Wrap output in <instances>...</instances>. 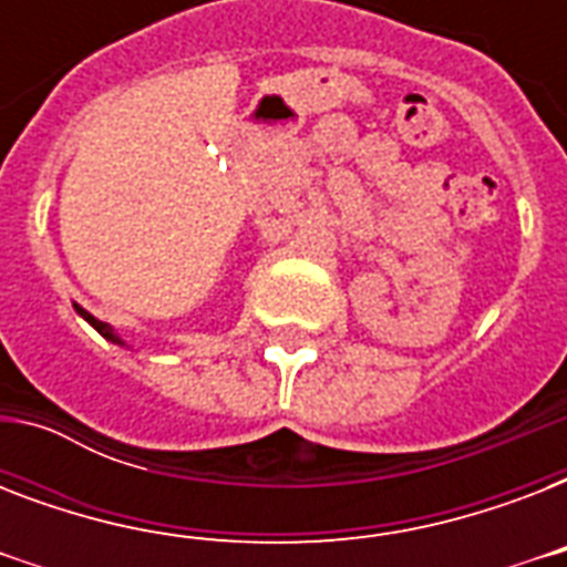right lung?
Masks as SVG:
<instances>
[{
	"label": "right lung",
	"instance_id": "add662e5",
	"mask_svg": "<svg viewBox=\"0 0 567 567\" xmlns=\"http://www.w3.org/2000/svg\"><path fill=\"white\" fill-rule=\"evenodd\" d=\"M75 311H79V315H82V318L87 320V323H91V327L96 329V332H100L102 338H109V341H114V344H123V338H120L117 332H114V329L109 327V323H102V320H96V318H93V315H91V311H84L82 306H75Z\"/></svg>",
	"mask_w": 567,
	"mask_h": 567
}]
</instances>
